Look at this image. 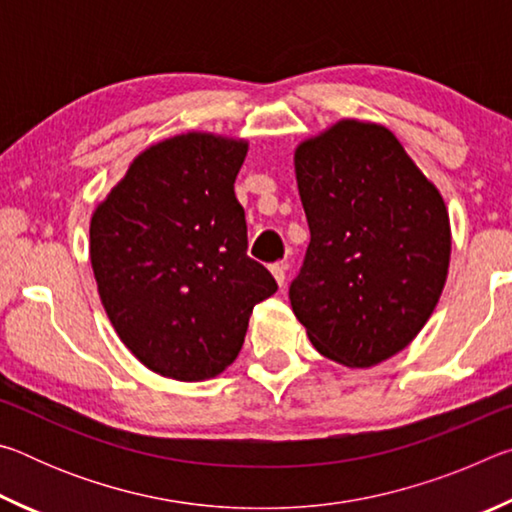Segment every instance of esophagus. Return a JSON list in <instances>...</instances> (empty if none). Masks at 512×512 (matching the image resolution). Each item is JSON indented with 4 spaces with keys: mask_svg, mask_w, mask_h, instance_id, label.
<instances>
[{
    "mask_svg": "<svg viewBox=\"0 0 512 512\" xmlns=\"http://www.w3.org/2000/svg\"><path fill=\"white\" fill-rule=\"evenodd\" d=\"M284 271H287V262H275L273 266H271V273H273V277H275V282L280 284V287H284Z\"/></svg>",
    "mask_w": 512,
    "mask_h": 512,
    "instance_id": "esophagus-1",
    "label": "esophagus"
}]
</instances>
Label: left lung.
<instances>
[{
    "mask_svg": "<svg viewBox=\"0 0 512 512\" xmlns=\"http://www.w3.org/2000/svg\"><path fill=\"white\" fill-rule=\"evenodd\" d=\"M311 241L293 314L323 357L370 368L404 350L447 282L452 228L438 187L400 140L341 119L293 153Z\"/></svg>",
    "mask_w": 512,
    "mask_h": 512,
    "instance_id": "1",
    "label": "left lung"
}]
</instances>
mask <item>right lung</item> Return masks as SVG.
<instances>
[{"mask_svg":"<svg viewBox=\"0 0 512 512\" xmlns=\"http://www.w3.org/2000/svg\"><path fill=\"white\" fill-rule=\"evenodd\" d=\"M248 142L183 133L151 144L97 205L90 262L121 343L178 381L212 379L237 359L257 302L277 291L246 255L235 180Z\"/></svg>","mask_w":512,"mask_h":512,"instance_id":"obj_1","label":"right lung"}]
</instances>
